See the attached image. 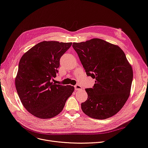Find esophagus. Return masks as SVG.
Segmentation results:
<instances>
[{
  "label": "esophagus",
  "mask_w": 148,
  "mask_h": 148,
  "mask_svg": "<svg viewBox=\"0 0 148 148\" xmlns=\"http://www.w3.org/2000/svg\"><path fill=\"white\" fill-rule=\"evenodd\" d=\"M74 88H75V90H81L82 89V86H80V85H79V84L75 85V86H74Z\"/></svg>",
  "instance_id": "esophagus-1"
}]
</instances>
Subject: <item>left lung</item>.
I'll return each mask as SVG.
<instances>
[{
    "mask_svg": "<svg viewBox=\"0 0 148 148\" xmlns=\"http://www.w3.org/2000/svg\"><path fill=\"white\" fill-rule=\"evenodd\" d=\"M88 76L95 79L93 88L86 89L88 99L81 104L87 116L106 119L119 112L129 98L133 68L118 45L93 38L73 42Z\"/></svg>",
    "mask_w": 148,
    "mask_h": 148,
    "instance_id": "1",
    "label": "left lung"
}]
</instances>
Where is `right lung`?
I'll list each match as a JSON object with an SVG mask.
<instances>
[{
  "label": "right lung",
  "instance_id": "obj_1",
  "mask_svg": "<svg viewBox=\"0 0 148 148\" xmlns=\"http://www.w3.org/2000/svg\"><path fill=\"white\" fill-rule=\"evenodd\" d=\"M72 42L42 41L34 45L20 59L15 79L23 106L35 117L50 119L59 114L74 90L70 85L51 82L56 77L61 56Z\"/></svg>",
  "mask_w": 148,
  "mask_h": 148
}]
</instances>
